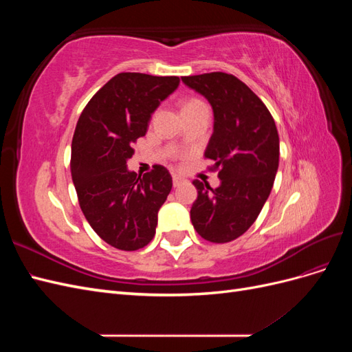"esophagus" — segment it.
I'll return each instance as SVG.
<instances>
[{
	"instance_id": "1",
	"label": "esophagus",
	"mask_w": 352,
	"mask_h": 352,
	"mask_svg": "<svg viewBox=\"0 0 352 352\" xmlns=\"http://www.w3.org/2000/svg\"><path fill=\"white\" fill-rule=\"evenodd\" d=\"M184 177L182 176H179V175H173V186H179L180 184L184 182Z\"/></svg>"
}]
</instances>
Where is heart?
<instances>
[{
    "instance_id": "b5f03b06",
    "label": "heart",
    "mask_w": 352,
    "mask_h": 352,
    "mask_svg": "<svg viewBox=\"0 0 352 352\" xmlns=\"http://www.w3.org/2000/svg\"><path fill=\"white\" fill-rule=\"evenodd\" d=\"M199 104H202V102L198 101V100H188V101H185V104H184V110L190 109V107H195V105H199Z\"/></svg>"
}]
</instances>
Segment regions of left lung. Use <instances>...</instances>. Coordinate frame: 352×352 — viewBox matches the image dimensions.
Returning <instances> with one entry per match:
<instances>
[{
  "label": "left lung",
  "instance_id": "1",
  "mask_svg": "<svg viewBox=\"0 0 352 352\" xmlns=\"http://www.w3.org/2000/svg\"><path fill=\"white\" fill-rule=\"evenodd\" d=\"M182 82L211 105L214 123L204 155L220 168L216 189L194 180L190 220L201 238L230 242L250 229L270 195L279 167L278 129L263 101L232 74L212 72Z\"/></svg>",
  "mask_w": 352,
  "mask_h": 352
}]
</instances>
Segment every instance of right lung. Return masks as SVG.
Wrapping results in <instances>:
<instances>
[{
    "label": "right lung",
    "mask_w": 352,
    "mask_h": 352,
    "mask_svg": "<svg viewBox=\"0 0 352 352\" xmlns=\"http://www.w3.org/2000/svg\"><path fill=\"white\" fill-rule=\"evenodd\" d=\"M177 76L119 73L83 109L72 141V179L95 233L111 247L136 251L155 235L158 210L172 190L163 166L142 177L127 168L132 144L146 133Z\"/></svg>",
    "instance_id": "obj_1"
}]
</instances>
